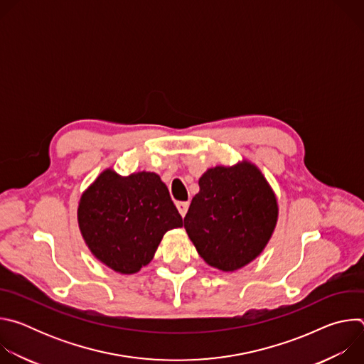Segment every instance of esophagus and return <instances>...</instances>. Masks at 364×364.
<instances>
[{
    "label": "esophagus",
    "instance_id": "34e87169",
    "mask_svg": "<svg viewBox=\"0 0 364 364\" xmlns=\"http://www.w3.org/2000/svg\"><path fill=\"white\" fill-rule=\"evenodd\" d=\"M176 205H177L178 213L184 218L186 213H187V210H188V201H177Z\"/></svg>",
    "mask_w": 364,
    "mask_h": 364
}]
</instances>
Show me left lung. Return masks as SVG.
Segmentation results:
<instances>
[{
	"instance_id": "left-lung-1",
	"label": "left lung",
	"mask_w": 364,
	"mask_h": 364,
	"mask_svg": "<svg viewBox=\"0 0 364 364\" xmlns=\"http://www.w3.org/2000/svg\"><path fill=\"white\" fill-rule=\"evenodd\" d=\"M198 186L184 228L207 264L233 272L267 246L278 219L275 194L262 173L246 161L207 170Z\"/></svg>"
}]
</instances>
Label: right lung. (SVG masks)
I'll return each mask as SVG.
<instances>
[{
	"label": "right lung",
	"instance_id": "right-lung-1",
	"mask_svg": "<svg viewBox=\"0 0 364 364\" xmlns=\"http://www.w3.org/2000/svg\"><path fill=\"white\" fill-rule=\"evenodd\" d=\"M77 219L92 253L119 274L148 265L166 232L183 226L167 186L146 171H103L83 193Z\"/></svg>",
	"mask_w": 364,
	"mask_h": 364
}]
</instances>
